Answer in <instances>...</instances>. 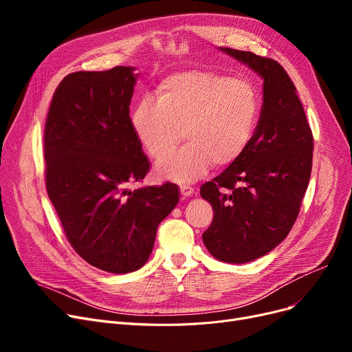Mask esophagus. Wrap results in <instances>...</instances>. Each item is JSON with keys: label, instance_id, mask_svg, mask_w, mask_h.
Segmentation results:
<instances>
[{"label": "esophagus", "instance_id": "obj_1", "mask_svg": "<svg viewBox=\"0 0 352 352\" xmlns=\"http://www.w3.org/2000/svg\"><path fill=\"white\" fill-rule=\"evenodd\" d=\"M179 191H181L182 198L191 197V195L194 194V188H192V187H190V186H179Z\"/></svg>", "mask_w": 352, "mask_h": 352}]
</instances>
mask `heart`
<instances>
[{"label": "heart", "instance_id": "heart-1", "mask_svg": "<svg viewBox=\"0 0 352 352\" xmlns=\"http://www.w3.org/2000/svg\"><path fill=\"white\" fill-rule=\"evenodd\" d=\"M155 100H141L131 113V128L145 154L154 161L170 155L183 133L188 145L157 165V175L191 182L210 166L224 168L248 148L260 118V96L241 78L204 69L165 77Z\"/></svg>", "mask_w": 352, "mask_h": 352}]
</instances>
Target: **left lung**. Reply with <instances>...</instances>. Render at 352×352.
Masks as SVG:
<instances>
[{"label":"left lung","instance_id":"1","mask_svg":"<svg viewBox=\"0 0 352 352\" xmlns=\"http://www.w3.org/2000/svg\"><path fill=\"white\" fill-rule=\"evenodd\" d=\"M221 51L264 80L260 120L245 153L199 190L214 210L202 234L207 250L219 261L244 264L274 250L291 231L308 188L314 138L283 65L250 51Z\"/></svg>","mask_w":352,"mask_h":352}]
</instances>
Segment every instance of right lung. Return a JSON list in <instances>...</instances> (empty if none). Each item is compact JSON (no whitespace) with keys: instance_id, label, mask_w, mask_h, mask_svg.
I'll use <instances>...</instances> for the list:
<instances>
[{"instance_id":"right-lung-1","label":"right lung","mask_w":352,"mask_h":352,"mask_svg":"<svg viewBox=\"0 0 352 352\" xmlns=\"http://www.w3.org/2000/svg\"><path fill=\"white\" fill-rule=\"evenodd\" d=\"M133 69L68 74L44 128L45 187L68 243L88 264L113 274L148 261L160 223L179 199L171 182L128 188L150 170L129 121Z\"/></svg>"}]
</instances>
